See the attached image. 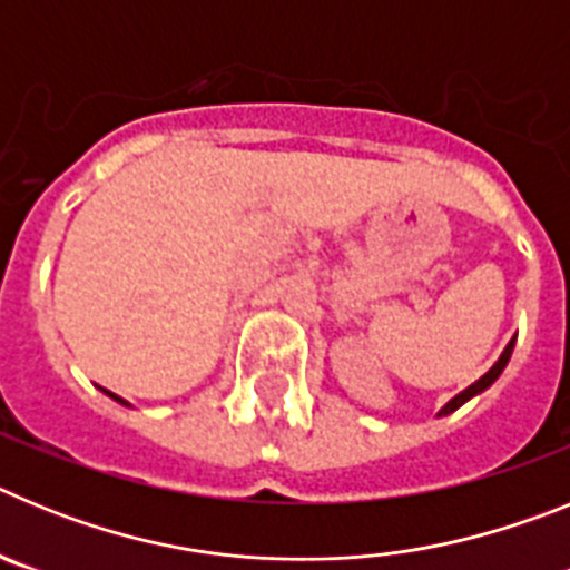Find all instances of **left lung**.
I'll list each match as a JSON object with an SVG mask.
<instances>
[{
  "mask_svg": "<svg viewBox=\"0 0 570 570\" xmlns=\"http://www.w3.org/2000/svg\"><path fill=\"white\" fill-rule=\"evenodd\" d=\"M513 342H517V336H513V340H511V342H508V345H505V351H502V356H500V360L493 362V367H491V371H488V374H485V376H480V380L473 382V385H468V387H465V391H462V394H456V396H454V400H451V402H448V405H445V407H442L440 414H451V411H456V407H460V405H465V402H468V400H471V396L482 394V391H485V387H488V385H493V382H497V376H500V374H502V367H505V365H508V360H511Z\"/></svg>",
  "mask_w": 570,
  "mask_h": 570,
  "instance_id": "left-lung-1",
  "label": "left lung"
}]
</instances>
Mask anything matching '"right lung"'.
Masks as SVG:
<instances>
[{"label":"right lung","mask_w":570,"mask_h":570,"mask_svg":"<svg viewBox=\"0 0 570 570\" xmlns=\"http://www.w3.org/2000/svg\"><path fill=\"white\" fill-rule=\"evenodd\" d=\"M102 391H105V387H102ZM105 394H108V396H110V400H116V402H122V405H128V402H125V400H122V396H116V394H110V391H105Z\"/></svg>","instance_id":"obj_1"}]
</instances>
